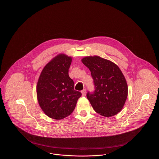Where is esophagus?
<instances>
[{"instance_id":"esophagus-1","label":"esophagus","mask_w":159,"mask_h":159,"mask_svg":"<svg viewBox=\"0 0 159 159\" xmlns=\"http://www.w3.org/2000/svg\"><path fill=\"white\" fill-rule=\"evenodd\" d=\"M81 93H82V96H85V93H86V90H85V89H84L83 90H82Z\"/></svg>"}]
</instances>
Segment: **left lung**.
I'll return each instance as SVG.
<instances>
[{
    "instance_id": "left-lung-1",
    "label": "left lung",
    "mask_w": 159,
    "mask_h": 159,
    "mask_svg": "<svg viewBox=\"0 0 159 159\" xmlns=\"http://www.w3.org/2000/svg\"><path fill=\"white\" fill-rule=\"evenodd\" d=\"M82 62L90 70L95 87L87 97L93 110L100 115L110 117L123 109L128 95L126 79L117 65L98 56H86Z\"/></svg>"
}]
</instances>
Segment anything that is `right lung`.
Here are the masks:
<instances>
[{"label":"right lung","mask_w":159,"mask_h":159,"mask_svg":"<svg viewBox=\"0 0 159 159\" xmlns=\"http://www.w3.org/2000/svg\"><path fill=\"white\" fill-rule=\"evenodd\" d=\"M72 57L59 54L48 62L38 79L37 98L42 111L48 117L61 120L70 116L82 95L74 90L69 75Z\"/></svg>","instance_id":"obj_1"}]
</instances>
